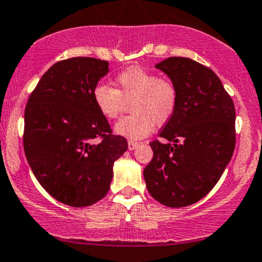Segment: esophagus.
I'll return each mask as SVG.
<instances>
[{
  "mask_svg": "<svg viewBox=\"0 0 262 262\" xmlns=\"http://www.w3.org/2000/svg\"><path fill=\"white\" fill-rule=\"evenodd\" d=\"M139 146V144L138 142H135V141H132V140H129L128 141V148L130 151H133V150H135V148H137Z\"/></svg>",
  "mask_w": 262,
  "mask_h": 262,
  "instance_id": "obj_1",
  "label": "esophagus"
}]
</instances>
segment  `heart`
I'll list each match as a JSON object with an SVG mask.
<instances>
[{"label": "heart", "instance_id": "b5f03b06", "mask_svg": "<svg viewBox=\"0 0 262 262\" xmlns=\"http://www.w3.org/2000/svg\"><path fill=\"white\" fill-rule=\"evenodd\" d=\"M116 89L99 83L93 89V101L102 117L115 120L130 101V111L115 124L114 132L129 140H140L154 130L156 124L167 123L178 107L179 93L173 81L157 77L140 66L124 69L115 78Z\"/></svg>", "mask_w": 262, "mask_h": 262}]
</instances>
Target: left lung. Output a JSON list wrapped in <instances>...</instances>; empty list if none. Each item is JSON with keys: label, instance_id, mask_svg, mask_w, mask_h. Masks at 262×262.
Here are the masks:
<instances>
[{"label": "left lung", "instance_id": "obj_1", "mask_svg": "<svg viewBox=\"0 0 262 262\" xmlns=\"http://www.w3.org/2000/svg\"><path fill=\"white\" fill-rule=\"evenodd\" d=\"M156 68L178 88L177 111L152 141L144 169L148 192L170 208L202 200L220 180L236 145V111L220 78L188 58L171 57Z\"/></svg>", "mask_w": 262, "mask_h": 262}]
</instances>
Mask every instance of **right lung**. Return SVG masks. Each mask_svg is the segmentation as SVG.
<instances>
[{
	"label": "right lung",
	"instance_id": "obj_1",
	"mask_svg": "<svg viewBox=\"0 0 262 262\" xmlns=\"http://www.w3.org/2000/svg\"><path fill=\"white\" fill-rule=\"evenodd\" d=\"M108 71V62L95 58L59 61L42 76L25 108L30 168L52 197L70 207H88L106 196L115 161L128 148L93 101V89ZM99 136L103 140L95 144Z\"/></svg>",
	"mask_w": 262,
	"mask_h": 262
}]
</instances>
